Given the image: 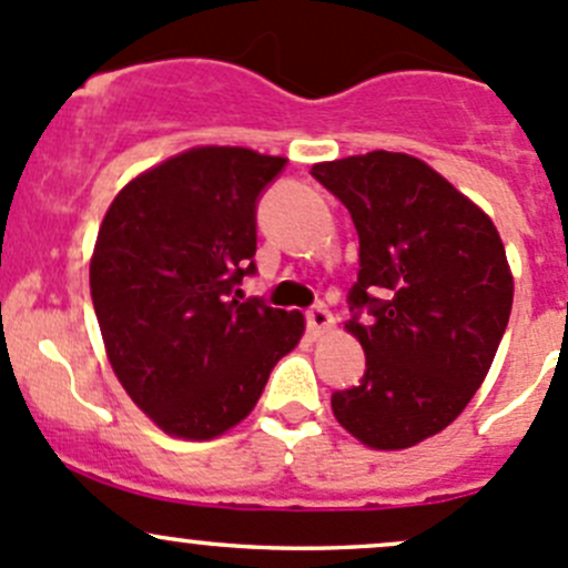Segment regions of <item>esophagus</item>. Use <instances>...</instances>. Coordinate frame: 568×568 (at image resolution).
I'll return each mask as SVG.
<instances>
[{"mask_svg":"<svg viewBox=\"0 0 568 568\" xmlns=\"http://www.w3.org/2000/svg\"><path fill=\"white\" fill-rule=\"evenodd\" d=\"M307 326H311L313 337H321V335H326L332 326H335V316H332V313L321 305L311 307V311H307Z\"/></svg>","mask_w":568,"mask_h":568,"instance_id":"1","label":"esophagus"}]
</instances>
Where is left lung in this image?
<instances>
[{
  "instance_id": "obj_1",
  "label": "left lung",
  "mask_w": 568,
  "mask_h": 568,
  "mask_svg": "<svg viewBox=\"0 0 568 568\" xmlns=\"http://www.w3.org/2000/svg\"><path fill=\"white\" fill-rule=\"evenodd\" d=\"M311 173L359 236L346 332L365 376L332 395V412L368 448H412L450 426L489 374L514 302L506 247L484 209L409 153L371 151Z\"/></svg>"
}]
</instances>
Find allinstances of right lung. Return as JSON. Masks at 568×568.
Listing matches in <instances>:
<instances>
[{"label": "right lung", "instance_id": "1", "mask_svg": "<svg viewBox=\"0 0 568 568\" xmlns=\"http://www.w3.org/2000/svg\"><path fill=\"white\" fill-rule=\"evenodd\" d=\"M283 168L252 148H189L106 209L90 257L95 318L123 390L170 437L239 426L305 335L300 311L236 296L255 272V200Z\"/></svg>", "mask_w": 568, "mask_h": 568}]
</instances>
